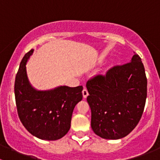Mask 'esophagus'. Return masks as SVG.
Returning a JSON list of instances; mask_svg holds the SVG:
<instances>
[{"mask_svg":"<svg viewBox=\"0 0 160 160\" xmlns=\"http://www.w3.org/2000/svg\"><path fill=\"white\" fill-rule=\"evenodd\" d=\"M82 93H83V96L84 98H86L88 96V94H89V93H88V90L87 88H84V89L83 90V91H82Z\"/></svg>","mask_w":160,"mask_h":160,"instance_id":"34e87169","label":"esophagus"}]
</instances>
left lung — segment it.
<instances>
[{"label":"left lung","mask_w":160,"mask_h":160,"mask_svg":"<svg viewBox=\"0 0 160 160\" xmlns=\"http://www.w3.org/2000/svg\"><path fill=\"white\" fill-rule=\"evenodd\" d=\"M86 86L91 128L97 135L119 139L136 127L147 97V79L138 54L128 63L114 66L105 75L90 79Z\"/></svg>","instance_id":"1"}]
</instances>
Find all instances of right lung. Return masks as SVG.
Returning <instances> with one entry per match:
<instances>
[{"mask_svg": "<svg viewBox=\"0 0 160 160\" xmlns=\"http://www.w3.org/2000/svg\"><path fill=\"white\" fill-rule=\"evenodd\" d=\"M34 50L22 59L14 82L16 107L22 125L34 136L43 140L62 138L70 128L76 104L83 98V87L60 86L50 90H37L28 81L26 62Z\"/></svg>", "mask_w": 160, "mask_h": 160, "instance_id": "1", "label": "right lung"}]
</instances>
